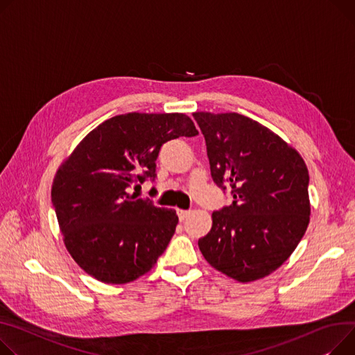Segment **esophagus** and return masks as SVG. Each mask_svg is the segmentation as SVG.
<instances>
[{
    "instance_id": "obj_1",
    "label": "esophagus",
    "mask_w": 355,
    "mask_h": 355,
    "mask_svg": "<svg viewBox=\"0 0 355 355\" xmlns=\"http://www.w3.org/2000/svg\"><path fill=\"white\" fill-rule=\"evenodd\" d=\"M190 212H191V211H187V209H178V211H177V214H178L180 221H184L188 216H190Z\"/></svg>"
}]
</instances>
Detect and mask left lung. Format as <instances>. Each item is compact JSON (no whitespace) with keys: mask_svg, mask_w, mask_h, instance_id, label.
Instances as JSON below:
<instances>
[{"mask_svg":"<svg viewBox=\"0 0 355 355\" xmlns=\"http://www.w3.org/2000/svg\"><path fill=\"white\" fill-rule=\"evenodd\" d=\"M205 138L211 177L232 204L212 212L198 240L211 267L240 282L284 264L310 223L309 170L295 148L237 112H194Z\"/></svg>","mask_w":355,"mask_h":355,"instance_id":"1","label":"left lung"}]
</instances>
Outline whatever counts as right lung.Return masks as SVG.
Instances as JSON below:
<instances>
[{"instance_id": "1", "label": "right lung", "mask_w": 355, "mask_h": 355, "mask_svg": "<svg viewBox=\"0 0 355 355\" xmlns=\"http://www.w3.org/2000/svg\"><path fill=\"white\" fill-rule=\"evenodd\" d=\"M198 131L185 114L128 112L94 128L64 159L51 200L74 261L105 284H127L148 272L167 248L177 212L137 198L155 180L161 146Z\"/></svg>"}]
</instances>
